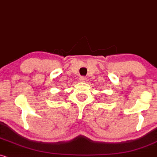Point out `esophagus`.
<instances>
[{"instance_id": "obj_1", "label": "esophagus", "mask_w": 157, "mask_h": 157, "mask_svg": "<svg viewBox=\"0 0 157 157\" xmlns=\"http://www.w3.org/2000/svg\"><path fill=\"white\" fill-rule=\"evenodd\" d=\"M80 81L82 82H86V77H81Z\"/></svg>"}]
</instances>
